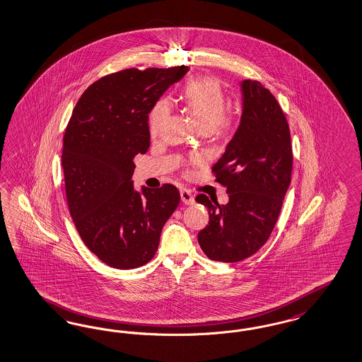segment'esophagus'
Instances as JSON below:
<instances>
[{
	"instance_id": "esophagus-1",
	"label": "esophagus",
	"mask_w": 362,
	"mask_h": 362,
	"mask_svg": "<svg viewBox=\"0 0 362 362\" xmlns=\"http://www.w3.org/2000/svg\"><path fill=\"white\" fill-rule=\"evenodd\" d=\"M180 199H182V202L185 203V204H188V206H191V204L195 203V199H194L192 194H191L188 189H186V188L180 189Z\"/></svg>"
}]
</instances>
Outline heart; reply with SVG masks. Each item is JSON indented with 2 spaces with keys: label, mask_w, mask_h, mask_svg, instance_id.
I'll list each match as a JSON object with an SVG mask.
<instances>
[{
  "label": "heart",
  "mask_w": 362,
  "mask_h": 362,
  "mask_svg": "<svg viewBox=\"0 0 362 362\" xmlns=\"http://www.w3.org/2000/svg\"><path fill=\"white\" fill-rule=\"evenodd\" d=\"M182 100L186 103L189 113L198 121L199 127L206 132L211 130L219 134H229L237 125L235 116L225 112V93L214 78H198L188 82L183 90ZM168 113L170 109L167 102L156 103L149 116L151 134L159 132ZM194 161H201V158L195 156Z\"/></svg>",
  "instance_id": "heart-1"
}]
</instances>
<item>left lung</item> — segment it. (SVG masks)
I'll return each mask as SVG.
<instances>
[{"label":"left lung","instance_id":"left-lung-1","mask_svg":"<svg viewBox=\"0 0 362 362\" xmlns=\"http://www.w3.org/2000/svg\"><path fill=\"white\" fill-rule=\"evenodd\" d=\"M243 113L225 153L213 165L229 202L199 194L209 225L198 233L204 255L237 262L255 255L275 228L291 183L292 145L288 122L274 94L257 81H241Z\"/></svg>","mask_w":362,"mask_h":362}]
</instances>
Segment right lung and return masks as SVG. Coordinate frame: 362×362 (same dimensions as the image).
Returning <instances> with one entry per match:
<instances>
[{
	"instance_id": "right-lung-1",
	"label": "right lung",
	"mask_w": 362,
	"mask_h": 362,
	"mask_svg": "<svg viewBox=\"0 0 362 362\" xmlns=\"http://www.w3.org/2000/svg\"><path fill=\"white\" fill-rule=\"evenodd\" d=\"M189 67L129 69L87 87L63 139L66 197L85 245L117 269L151 260L180 202L173 185L136 191L133 159L149 148L148 115Z\"/></svg>"
}]
</instances>
